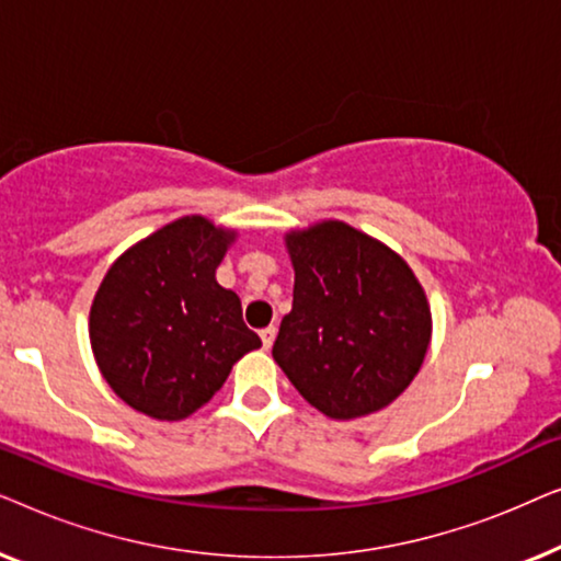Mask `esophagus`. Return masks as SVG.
<instances>
[{
    "label": "esophagus",
    "instance_id": "obj_1",
    "mask_svg": "<svg viewBox=\"0 0 561 561\" xmlns=\"http://www.w3.org/2000/svg\"><path fill=\"white\" fill-rule=\"evenodd\" d=\"M260 340H263V347L265 350H271L273 347V340H275V327L260 329Z\"/></svg>",
    "mask_w": 561,
    "mask_h": 561
}]
</instances>
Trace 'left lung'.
<instances>
[{
	"label": "left lung",
	"instance_id": "obj_1",
	"mask_svg": "<svg viewBox=\"0 0 561 561\" xmlns=\"http://www.w3.org/2000/svg\"><path fill=\"white\" fill-rule=\"evenodd\" d=\"M294 309L273 359L329 419H357L393 403L424 363L432 309L401 255L344 221L286 234Z\"/></svg>",
	"mask_w": 561,
	"mask_h": 561
}]
</instances>
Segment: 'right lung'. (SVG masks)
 Here are the masks:
<instances>
[{"label": "right lung", "mask_w": 561, "mask_h": 561, "mask_svg": "<svg viewBox=\"0 0 561 561\" xmlns=\"http://www.w3.org/2000/svg\"><path fill=\"white\" fill-rule=\"evenodd\" d=\"M232 229L181 217L114 260L89 313L104 380L127 405L181 421L225 386L260 336L242 321L234 290L217 283Z\"/></svg>", "instance_id": "add662e5"}]
</instances>
